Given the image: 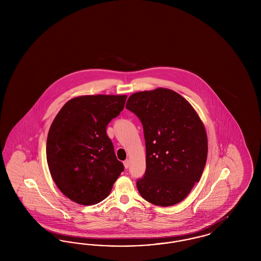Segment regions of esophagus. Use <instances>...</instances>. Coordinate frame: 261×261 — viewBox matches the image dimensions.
Masks as SVG:
<instances>
[{
    "label": "esophagus",
    "instance_id": "obj_1",
    "mask_svg": "<svg viewBox=\"0 0 261 261\" xmlns=\"http://www.w3.org/2000/svg\"><path fill=\"white\" fill-rule=\"evenodd\" d=\"M123 164H124V167L127 169L128 167H129V165H130V161L129 160H126L124 162H123Z\"/></svg>",
    "mask_w": 261,
    "mask_h": 261
}]
</instances>
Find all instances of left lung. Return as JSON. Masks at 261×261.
I'll list each match as a JSON object with an SVG mask.
<instances>
[{"label":"left lung","instance_id":"obj_1","mask_svg":"<svg viewBox=\"0 0 261 261\" xmlns=\"http://www.w3.org/2000/svg\"><path fill=\"white\" fill-rule=\"evenodd\" d=\"M126 109L141 120L146 173L137 181L143 199L171 206L199 182L207 159V135L199 114L173 90L158 88L129 97Z\"/></svg>","mask_w":261,"mask_h":261}]
</instances>
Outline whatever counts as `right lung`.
Wrapping results in <instances>:
<instances>
[{
	"label": "right lung",
	"mask_w": 261,
	"mask_h": 261,
	"mask_svg": "<svg viewBox=\"0 0 261 261\" xmlns=\"http://www.w3.org/2000/svg\"><path fill=\"white\" fill-rule=\"evenodd\" d=\"M125 95H87L69 99L57 114L47 139L50 175L62 194L91 205L106 199L124 170L107 126L124 109Z\"/></svg>",
	"instance_id": "add662e5"
}]
</instances>
